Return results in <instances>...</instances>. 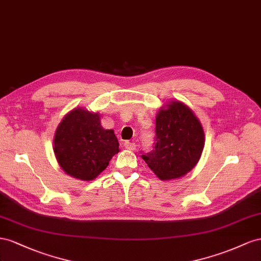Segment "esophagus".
<instances>
[{
  "mask_svg": "<svg viewBox=\"0 0 261 261\" xmlns=\"http://www.w3.org/2000/svg\"><path fill=\"white\" fill-rule=\"evenodd\" d=\"M136 143L135 142H129V141H125L124 142V147L126 148V150H135L136 148Z\"/></svg>",
  "mask_w": 261,
  "mask_h": 261,
  "instance_id": "34e87169",
  "label": "esophagus"
}]
</instances>
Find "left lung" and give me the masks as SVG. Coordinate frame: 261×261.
I'll return each mask as SVG.
<instances>
[{"mask_svg":"<svg viewBox=\"0 0 261 261\" xmlns=\"http://www.w3.org/2000/svg\"><path fill=\"white\" fill-rule=\"evenodd\" d=\"M156 143L142 159L161 180H173L193 169L204 147V131L195 113L179 100L162 106L155 117Z\"/></svg>","mask_w":261,"mask_h":261,"instance_id":"left-lung-1","label":"left lung"}]
</instances>
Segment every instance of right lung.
<instances>
[{
    "instance_id": "obj_1",
    "label": "right lung",
    "mask_w": 261,
    "mask_h": 261,
    "mask_svg": "<svg viewBox=\"0 0 261 261\" xmlns=\"http://www.w3.org/2000/svg\"><path fill=\"white\" fill-rule=\"evenodd\" d=\"M54 152L64 173L91 181L106 169L119 152V142L114 130L102 128L98 113L76 107L57 126Z\"/></svg>"
}]
</instances>
